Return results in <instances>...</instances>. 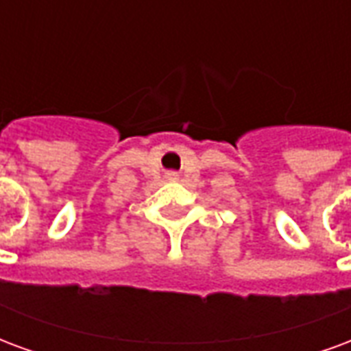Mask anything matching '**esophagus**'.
Here are the masks:
<instances>
[{
  "label": "esophagus",
  "instance_id": "34e87169",
  "mask_svg": "<svg viewBox=\"0 0 351 351\" xmlns=\"http://www.w3.org/2000/svg\"><path fill=\"white\" fill-rule=\"evenodd\" d=\"M176 176H178V175H176L175 171H169V173H167L169 180H176Z\"/></svg>",
  "mask_w": 351,
  "mask_h": 351
}]
</instances>
